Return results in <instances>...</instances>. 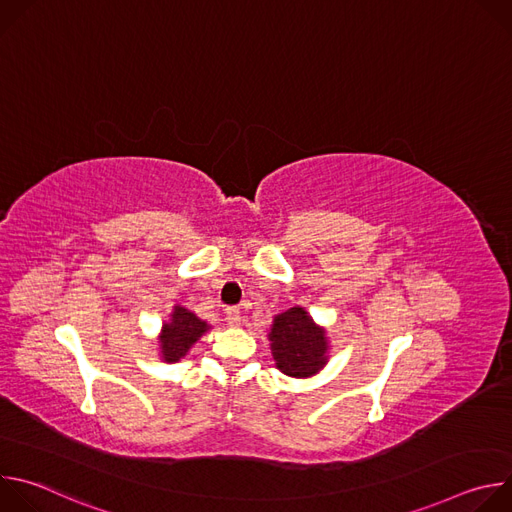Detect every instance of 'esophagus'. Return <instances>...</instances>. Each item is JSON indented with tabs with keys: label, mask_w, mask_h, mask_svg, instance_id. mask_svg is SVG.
I'll return each mask as SVG.
<instances>
[{
	"label": "esophagus",
	"mask_w": 512,
	"mask_h": 512,
	"mask_svg": "<svg viewBox=\"0 0 512 512\" xmlns=\"http://www.w3.org/2000/svg\"><path fill=\"white\" fill-rule=\"evenodd\" d=\"M225 320H227L229 326H239V324H241V312H239V308H227Z\"/></svg>",
	"instance_id": "esophagus-1"
}]
</instances>
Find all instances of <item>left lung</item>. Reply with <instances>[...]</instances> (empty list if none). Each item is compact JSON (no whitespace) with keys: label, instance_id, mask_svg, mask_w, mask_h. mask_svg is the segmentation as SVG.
Here are the masks:
<instances>
[{"label":"left lung","instance_id":"obj_1","mask_svg":"<svg viewBox=\"0 0 512 512\" xmlns=\"http://www.w3.org/2000/svg\"><path fill=\"white\" fill-rule=\"evenodd\" d=\"M269 340L275 367L287 377H312L328 362L326 330L300 306L273 318Z\"/></svg>","mask_w":512,"mask_h":512}]
</instances>
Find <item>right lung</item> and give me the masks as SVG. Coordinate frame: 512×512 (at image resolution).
I'll return each instance as SVG.
<instances>
[{
	"mask_svg": "<svg viewBox=\"0 0 512 512\" xmlns=\"http://www.w3.org/2000/svg\"><path fill=\"white\" fill-rule=\"evenodd\" d=\"M210 326L182 306H174L170 320L160 334V356L164 362H178Z\"/></svg>",
	"mask_w": 512,
	"mask_h": 512,
	"instance_id": "right-lung-1",
	"label": "right lung"
}]
</instances>
